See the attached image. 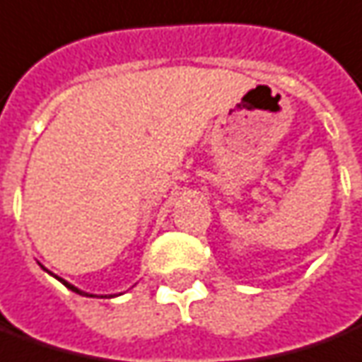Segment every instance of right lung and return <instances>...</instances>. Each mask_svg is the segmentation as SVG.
Instances as JSON below:
<instances>
[{"mask_svg": "<svg viewBox=\"0 0 362 362\" xmlns=\"http://www.w3.org/2000/svg\"><path fill=\"white\" fill-rule=\"evenodd\" d=\"M59 281H63V279H59ZM63 284H65V287H69V289H71V291H75V293L85 295V293H83V291H78L77 287H73V285H71V284H67V281H63ZM88 297H93V295H88Z\"/></svg>", "mask_w": 362, "mask_h": 362, "instance_id": "1", "label": "right lung"}]
</instances>
